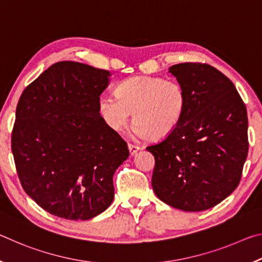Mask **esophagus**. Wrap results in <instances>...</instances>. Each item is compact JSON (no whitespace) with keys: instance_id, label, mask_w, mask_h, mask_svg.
<instances>
[{"instance_id":"1","label":"esophagus","mask_w":262,"mask_h":262,"mask_svg":"<svg viewBox=\"0 0 262 262\" xmlns=\"http://www.w3.org/2000/svg\"><path fill=\"white\" fill-rule=\"evenodd\" d=\"M128 149H129V155H130V156H134V155L137 151H139L141 148L137 147V145H134V144H128Z\"/></svg>"}]
</instances>
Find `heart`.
<instances>
[{
	"label": "heart",
	"mask_w": 262,
	"mask_h": 262,
	"mask_svg": "<svg viewBox=\"0 0 262 262\" xmlns=\"http://www.w3.org/2000/svg\"><path fill=\"white\" fill-rule=\"evenodd\" d=\"M186 94L178 82L154 76H134L119 84L117 96L98 99L99 113L111 129L125 128L133 113L136 134L164 139L183 119Z\"/></svg>",
	"instance_id": "obj_1"
}]
</instances>
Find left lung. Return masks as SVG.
I'll list each match as a JSON object with an SVG mask.
<instances>
[{"label": "left lung", "mask_w": 262, "mask_h": 262, "mask_svg": "<svg viewBox=\"0 0 262 262\" xmlns=\"http://www.w3.org/2000/svg\"><path fill=\"white\" fill-rule=\"evenodd\" d=\"M168 73L186 94L178 127L147 148L155 157L151 185L166 205L202 211L231 194L245 164L247 112L233 83L209 64H174Z\"/></svg>", "instance_id": "1"}]
</instances>
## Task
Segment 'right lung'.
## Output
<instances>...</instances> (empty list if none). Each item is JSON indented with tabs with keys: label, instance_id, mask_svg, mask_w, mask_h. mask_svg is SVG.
Wrapping results in <instances>:
<instances>
[{
	"label": "right lung",
	"instance_id": "obj_1",
	"mask_svg": "<svg viewBox=\"0 0 262 262\" xmlns=\"http://www.w3.org/2000/svg\"><path fill=\"white\" fill-rule=\"evenodd\" d=\"M108 70L74 61L51 66L21 94L11 149L26 194L50 214L94 219L114 198L113 174L129 156L98 99Z\"/></svg>",
	"mask_w": 262,
	"mask_h": 262
}]
</instances>
